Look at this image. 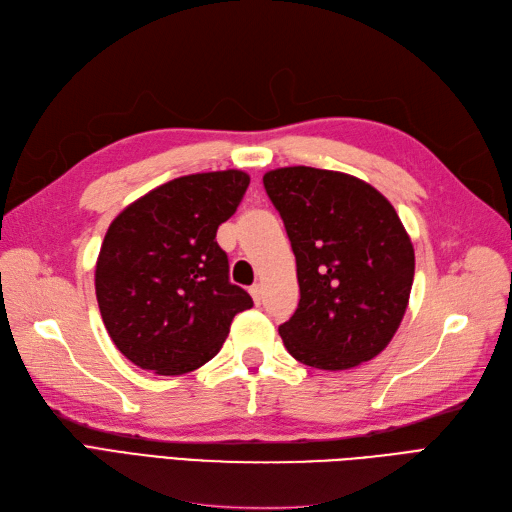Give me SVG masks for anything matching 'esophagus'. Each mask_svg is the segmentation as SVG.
Wrapping results in <instances>:
<instances>
[{
    "label": "esophagus",
    "mask_w": 512,
    "mask_h": 512,
    "mask_svg": "<svg viewBox=\"0 0 512 512\" xmlns=\"http://www.w3.org/2000/svg\"><path fill=\"white\" fill-rule=\"evenodd\" d=\"M250 294H252V299H254V303L258 305V303L262 301V286H260V284H254V286L250 288Z\"/></svg>",
    "instance_id": "obj_1"
}]
</instances>
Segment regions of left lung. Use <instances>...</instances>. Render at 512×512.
Listing matches in <instances>:
<instances>
[{
	"label": "left lung",
	"instance_id": "1",
	"mask_svg": "<svg viewBox=\"0 0 512 512\" xmlns=\"http://www.w3.org/2000/svg\"><path fill=\"white\" fill-rule=\"evenodd\" d=\"M297 258L299 307L280 327L286 350L316 369L371 361L406 314L414 247L376 188L337 170L275 168L262 177Z\"/></svg>",
	"mask_w": 512,
	"mask_h": 512
}]
</instances>
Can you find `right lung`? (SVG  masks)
Returning a JSON list of instances; mask_svg holds the SVG:
<instances>
[{
	"label": "right lung",
	"mask_w": 512,
	"mask_h": 512,
	"mask_svg": "<svg viewBox=\"0 0 512 512\" xmlns=\"http://www.w3.org/2000/svg\"><path fill=\"white\" fill-rule=\"evenodd\" d=\"M250 185L243 170L196 173L134 200L106 230L96 297L119 352L141 369L181 376L220 352L239 312L254 305L228 280L218 226Z\"/></svg>",
	"instance_id": "right-lung-1"
}]
</instances>
